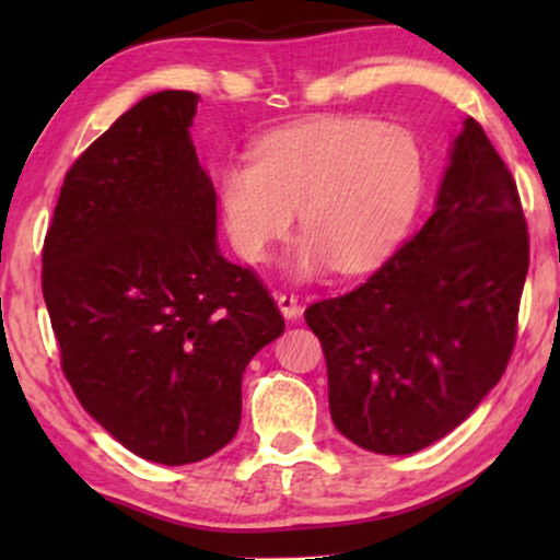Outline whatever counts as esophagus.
Wrapping results in <instances>:
<instances>
[{"instance_id":"34e87169","label":"esophagus","mask_w":560,"mask_h":560,"mask_svg":"<svg viewBox=\"0 0 560 560\" xmlns=\"http://www.w3.org/2000/svg\"><path fill=\"white\" fill-rule=\"evenodd\" d=\"M273 296H277V303H279L281 314L287 316V318H296V316L301 314V306H299V296H296V293L279 291V293H273Z\"/></svg>"}]
</instances>
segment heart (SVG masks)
Wrapping results in <instances>:
<instances>
[{"label":"heart","mask_w":560,"mask_h":560,"mask_svg":"<svg viewBox=\"0 0 560 560\" xmlns=\"http://www.w3.org/2000/svg\"><path fill=\"white\" fill-rule=\"evenodd\" d=\"M424 158L405 128L375 118H328L259 140L252 163L222 170L220 212L244 261L261 264L299 210L293 271L311 277L381 264L410 224Z\"/></svg>","instance_id":"1"}]
</instances>
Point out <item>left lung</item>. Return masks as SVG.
<instances>
[{
	"label": "left lung",
	"instance_id": "8db88e82",
	"mask_svg": "<svg viewBox=\"0 0 560 560\" xmlns=\"http://www.w3.org/2000/svg\"><path fill=\"white\" fill-rule=\"evenodd\" d=\"M526 271L516 179L469 118L430 220L360 287L303 314L338 432L368 452L412 454L467 420L514 353Z\"/></svg>",
	"mask_w": 560,
	"mask_h": 560
}]
</instances>
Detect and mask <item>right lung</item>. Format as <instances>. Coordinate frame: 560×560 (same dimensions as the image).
I'll return each mask as SVG.
<instances>
[{
	"instance_id": "1",
	"label": "right lung",
	"mask_w": 560,
	"mask_h": 560,
	"mask_svg": "<svg viewBox=\"0 0 560 560\" xmlns=\"http://www.w3.org/2000/svg\"><path fill=\"white\" fill-rule=\"evenodd\" d=\"M197 101L153 93L93 140L42 249L66 381L122 447L167 467L232 442L244 368L283 334L261 279L217 249V195L189 140Z\"/></svg>"
}]
</instances>
